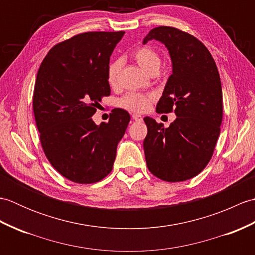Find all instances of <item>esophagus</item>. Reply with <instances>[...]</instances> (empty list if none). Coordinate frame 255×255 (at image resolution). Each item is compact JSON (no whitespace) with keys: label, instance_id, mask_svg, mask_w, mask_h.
Here are the masks:
<instances>
[{"label":"esophagus","instance_id":"34e87169","mask_svg":"<svg viewBox=\"0 0 255 255\" xmlns=\"http://www.w3.org/2000/svg\"><path fill=\"white\" fill-rule=\"evenodd\" d=\"M131 118L133 119V121H136V122H141L142 121V116L139 115V114H132Z\"/></svg>","mask_w":255,"mask_h":255}]
</instances>
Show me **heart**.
I'll return each mask as SVG.
<instances>
[{"label":"heart","instance_id":"b5f03b06","mask_svg":"<svg viewBox=\"0 0 255 255\" xmlns=\"http://www.w3.org/2000/svg\"><path fill=\"white\" fill-rule=\"evenodd\" d=\"M131 57L143 71L149 74L158 72L161 64L159 53L149 46H140L131 53ZM122 69V61L115 60L108 64L107 81L112 86H116L119 82V73ZM151 97L148 95L130 93L119 100L118 105L130 112H144L150 105Z\"/></svg>","mask_w":255,"mask_h":255}]
</instances>
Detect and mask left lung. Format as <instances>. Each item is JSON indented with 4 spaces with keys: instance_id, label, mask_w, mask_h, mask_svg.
<instances>
[{
    "instance_id": "left-lung-1",
    "label": "left lung",
    "mask_w": 255,
    "mask_h": 255,
    "mask_svg": "<svg viewBox=\"0 0 255 255\" xmlns=\"http://www.w3.org/2000/svg\"><path fill=\"white\" fill-rule=\"evenodd\" d=\"M153 39L166 47L172 61L156 112L174 111L176 119L164 128L153 118H143L145 162L161 180L182 182L199 174L213 156L223 122V89L214 58L197 38L160 26L149 31L143 44Z\"/></svg>"
}]
</instances>
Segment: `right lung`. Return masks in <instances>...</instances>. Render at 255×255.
Instances as JSON below:
<instances>
[{
  "mask_svg": "<svg viewBox=\"0 0 255 255\" xmlns=\"http://www.w3.org/2000/svg\"><path fill=\"white\" fill-rule=\"evenodd\" d=\"M124 34L74 36L52 47L38 70L32 108L41 147L51 165L72 182L91 184L110 174L130 121L122 108H114L100 126L92 119L111 94L107 68Z\"/></svg>",
  "mask_w": 255,
  "mask_h": 255,
  "instance_id": "add662e5",
  "label": "right lung"
}]
</instances>
